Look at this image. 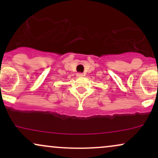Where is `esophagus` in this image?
<instances>
[{
	"label": "esophagus",
	"instance_id": "34e87169",
	"mask_svg": "<svg viewBox=\"0 0 158 158\" xmlns=\"http://www.w3.org/2000/svg\"><path fill=\"white\" fill-rule=\"evenodd\" d=\"M77 76L78 77H83V74L81 73H78Z\"/></svg>",
	"mask_w": 158,
	"mask_h": 158
}]
</instances>
